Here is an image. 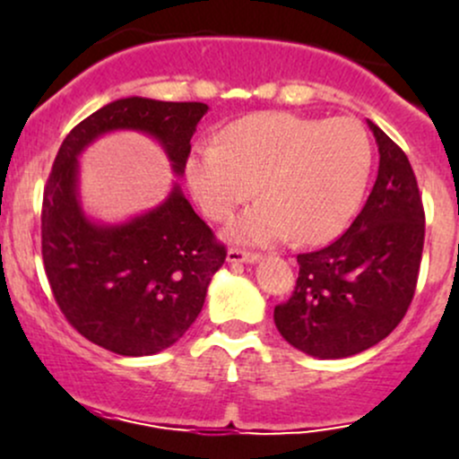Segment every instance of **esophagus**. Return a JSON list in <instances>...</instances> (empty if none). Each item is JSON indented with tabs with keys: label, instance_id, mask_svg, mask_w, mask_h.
I'll use <instances>...</instances> for the list:
<instances>
[{
	"label": "esophagus",
	"instance_id": "esophagus-1",
	"mask_svg": "<svg viewBox=\"0 0 459 459\" xmlns=\"http://www.w3.org/2000/svg\"><path fill=\"white\" fill-rule=\"evenodd\" d=\"M259 259H261V255H256V252L237 250V247H230L229 255H226V261L229 263H256Z\"/></svg>",
	"mask_w": 459,
	"mask_h": 459
}]
</instances>
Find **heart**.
Listing matches in <instances>:
<instances>
[{
    "label": "heart",
    "instance_id": "1",
    "mask_svg": "<svg viewBox=\"0 0 459 459\" xmlns=\"http://www.w3.org/2000/svg\"><path fill=\"white\" fill-rule=\"evenodd\" d=\"M373 168V146L354 118H304L259 112L229 125L220 144L200 142L186 163L194 198L212 220H226L255 196L226 235L239 244L296 237L321 244L351 222Z\"/></svg>",
    "mask_w": 459,
    "mask_h": 459
}]
</instances>
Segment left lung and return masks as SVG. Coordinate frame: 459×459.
<instances>
[{
    "mask_svg": "<svg viewBox=\"0 0 459 459\" xmlns=\"http://www.w3.org/2000/svg\"><path fill=\"white\" fill-rule=\"evenodd\" d=\"M380 151L376 186L350 229L298 255L296 291L273 308L287 343L315 358H347L397 328L414 298L425 212L405 152L367 120Z\"/></svg>",
    "mask_w": 459,
    "mask_h": 459,
    "instance_id": "1",
    "label": "left lung"
}]
</instances>
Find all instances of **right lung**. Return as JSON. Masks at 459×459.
I'll list each match as a JSON object with an SVG mask.
<instances>
[{"mask_svg": "<svg viewBox=\"0 0 459 459\" xmlns=\"http://www.w3.org/2000/svg\"><path fill=\"white\" fill-rule=\"evenodd\" d=\"M204 103L127 97L83 118L62 142L43 194V263L68 324L120 356L175 345L203 310L226 247L198 218L178 183L161 204L120 224L94 222L79 203V161L112 131H140L161 144L175 175L186 172Z\"/></svg>", "mask_w": 459, "mask_h": 459, "instance_id": "add662e5", "label": "right lung"}]
</instances>
